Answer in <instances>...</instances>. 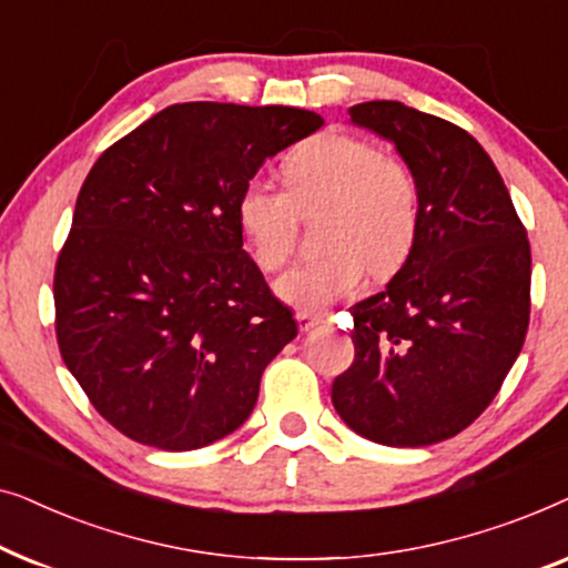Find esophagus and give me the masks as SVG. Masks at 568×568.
I'll list each match as a JSON object with an SVG mask.
<instances>
[{"instance_id": "34e87169", "label": "esophagus", "mask_w": 568, "mask_h": 568, "mask_svg": "<svg viewBox=\"0 0 568 568\" xmlns=\"http://www.w3.org/2000/svg\"><path fill=\"white\" fill-rule=\"evenodd\" d=\"M323 321H325V317L317 315V313H297V325H300L302 333H310L313 328H317V325H321Z\"/></svg>"}]
</instances>
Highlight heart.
Listing matches in <instances>:
<instances>
[{"instance_id":"b5f03b06","label":"heart","mask_w":568,"mask_h":568,"mask_svg":"<svg viewBox=\"0 0 568 568\" xmlns=\"http://www.w3.org/2000/svg\"><path fill=\"white\" fill-rule=\"evenodd\" d=\"M282 173L286 191L247 181L235 220L255 266L276 271L290 258L300 216L325 209L317 224L325 253L276 278L284 305L317 313L359 290L367 268L385 278L406 263L422 220V193L406 162L364 136L323 131L286 154Z\"/></svg>"}]
</instances>
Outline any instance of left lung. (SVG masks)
Here are the masks:
<instances>
[{"label":"left lung","instance_id":"1","mask_svg":"<svg viewBox=\"0 0 568 568\" xmlns=\"http://www.w3.org/2000/svg\"><path fill=\"white\" fill-rule=\"evenodd\" d=\"M395 144L422 193L418 235L383 292L356 302L354 362L331 400L348 429L426 447L496 398L530 323V243L491 158L468 131L398 100L348 108Z\"/></svg>","mask_w":568,"mask_h":568}]
</instances>
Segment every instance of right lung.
<instances>
[{
    "label": "right lung",
    "instance_id": "add662e5",
    "mask_svg": "<svg viewBox=\"0 0 568 568\" xmlns=\"http://www.w3.org/2000/svg\"><path fill=\"white\" fill-rule=\"evenodd\" d=\"M321 126L302 108L178 103L84 178L53 274L57 341L129 439L189 453L247 422L297 321L243 251L235 204L263 162Z\"/></svg>",
    "mask_w": 568,
    "mask_h": 568
}]
</instances>
